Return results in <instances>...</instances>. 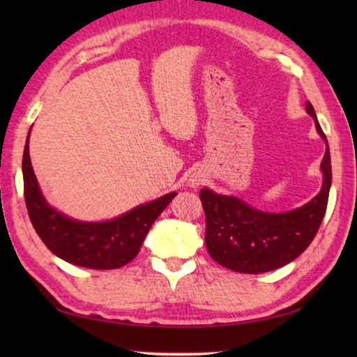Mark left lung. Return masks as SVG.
I'll return each instance as SVG.
<instances>
[{"mask_svg":"<svg viewBox=\"0 0 357 357\" xmlns=\"http://www.w3.org/2000/svg\"><path fill=\"white\" fill-rule=\"evenodd\" d=\"M307 113L327 144L321 162L322 187L314 198L285 213H268L248 206L236 196L202 188L199 198L206 211V245L213 261L233 271L257 275L290 264L312 244L327 210L331 187V158L310 101Z\"/></svg>","mask_w":357,"mask_h":357,"instance_id":"1","label":"left lung"}]
</instances>
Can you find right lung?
<instances>
[{"instance_id":"1","label":"right lung","mask_w":357,"mask_h":357,"mask_svg":"<svg viewBox=\"0 0 357 357\" xmlns=\"http://www.w3.org/2000/svg\"><path fill=\"white\" fill-rule=\"evenodd\" d=\"M29 136L22 155L24 199L38 236L50 252L78 267L93 270L119 268L139 253L151 224L178 193L142 204L110 221L86 222L66 216L45 201L38 185L29 155Z\"/></svg>"}]
</instances>
